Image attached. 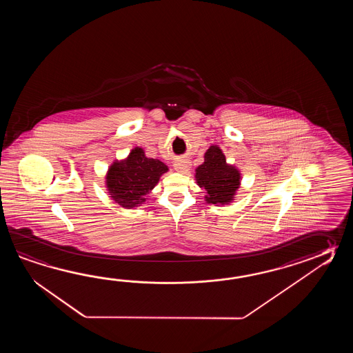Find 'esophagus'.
<instances>
[{
	"instance_id": "esophagus-1",
	"label": "esophagus",
	"mask_w": 353,
	"mask_h": 353,
	"mask_svg": "<svg viewBox=\"0 0 353 353\" xmlns=\"http://www.w3.org/2000/svg\"><path fill=\"white\" fill-rule=\"evenodd\" d=\"M189 168H190V165H189V163H176L175 164V170L176 172H179V173H185V172H188L189 170Z\"/></svg>"
}]
</instances>
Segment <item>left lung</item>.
Returning <instances> with one entry per match:
<instances>
[{"mask_svg":"<svg viewBox=\"0 0 353 353\" xmlns=\"http://www.w3.org/2000/svg\"><path fill=\"white\" fill-rule=\"evenodd\" d=\"M195 179L199 187L205 189L207 203L223 205L232 202L241 176L234 166L225 163L222 150L213 145L204 154V163L195 169Z\"/></svg>","mask_w":353,"mask_h":353,"instance_id":"8db88e82","label":"left lung"}]
</instances>
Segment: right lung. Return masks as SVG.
<instances>
[{
	"mask_svg": "<svg viewBox=\"0 0 353 353\" xmlns=\"http://www.w3.org/2000/svg\"><path fill=\"white\" fill-rule=\"evenodd\" d=\"M166 172L164 163L146 158L141 148H135L125 160L113 163L105 176V185L114 202L123 208H134L146 201V194Z\"/></svg>",
	"mask_w": 353,
	"mask_h": 353,
	"instance_id": "add662e5",
	"label": "right lung"
}]
</instances>
